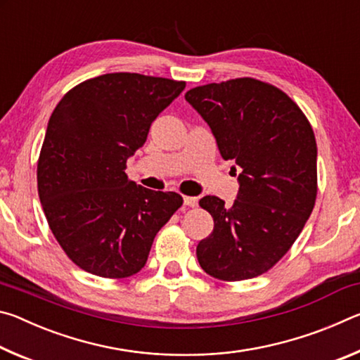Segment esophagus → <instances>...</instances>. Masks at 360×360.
<instances>
[{"label": "esophagus", "instance_id": "1", "mask_svg": "<svg viewBox=\"0 0 360 360\" xmlns=\"http://www.w3.org/2000/svg\"><path fill=\"white\" fill-rule=\"evenodd\" d=\"M184 205L186 206H197L198 205V198L197 197H187V195H184Z\"/></svg>", "mask_w": 360, "mask_h": 360}]
</instances>
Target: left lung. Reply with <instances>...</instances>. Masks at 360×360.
Returning <instances> with one entry per match:
<instances>
[{
  "label": "left lung",
  "mask_w": 360,
  "mask_h": 360,
  "mask_svg": "<svg viewBox=\"0 0 360 360\" xmlns=\"http://www.w3.org/2000/svg\"><path fill=\"white\" fill-rule=\"evenodd\" d=\"M186 100L210 125L224 160L241 168L230 206L212 195L200 200L214 219L197 246L200 266L222 281L259 276L289 251L314 208L311 125L288 95L252 77L195 87Z\"/></svg>",
  "instance_id": "8db88e82"
}]
</instances>
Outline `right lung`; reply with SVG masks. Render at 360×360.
I'll list each match as a JSON object with an SVG mask.
<instances>
[{
  "mask_svg": "<svg viewBox=\"0 0 360 360\" xmlns=\"http://www.w3.org/2000/svg\"><path fill=\"white\" fill-rule=\"evenodd\" d=\"M186 82L109 72L66 94L49 119L38 193L53 236L82 270L129 278L148 262L157 231L182 205L127 178V160Z\"/></svg>",
  "mask_w": 360,
  "mask_h": 360,
  "instance_id": "1",
  "label": "right lung"
}]
</instances>
